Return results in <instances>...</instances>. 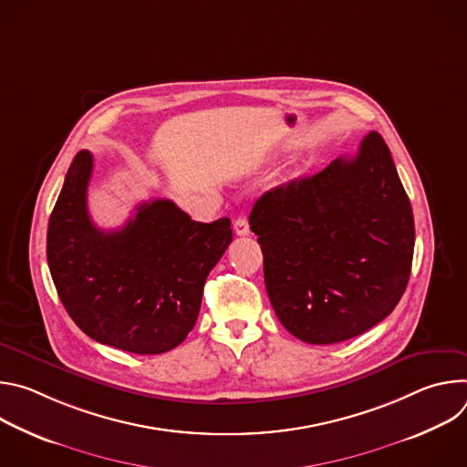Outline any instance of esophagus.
I'll list each match as a JSON object with an SVG mask.
<instances>
[{"mask_svg": "<svg viewBox=\"0 0 467 467\" xmlns=\"http://www.w3.org/2000/svg\"><path fill=\"white\" fill-rule=\"evenodd\" d=\"M234 233H236L238 236H247V234H249V223H247L245 218H238V220L234 222Z\"/></svg>", "mask_w": 467, "mask_h": 467, "instance_id": "1", "label": "esophagus"}]
</instances>
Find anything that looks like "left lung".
Listing matches in <instances>:
<instances>
[{"mask_svg": "<svg viewBox=\"0 0 467 467\" xmlns=\"http://www.w3.org/2000/svg\"><path fill=\"white\" fill-rule=\"evenodd\" d=\"M272 306L296 338L338 344L382 321L407 290L414 214L382 137L355 157L265 192L249 214Z\"/></svg>", "mask_w": 467, "mask_h": 467, "instance_id": "obj_1", "label": "left lung"}]
</instances>
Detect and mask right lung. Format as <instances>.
I'll return each instance as SVG.
<instances>
[{
  "label": "right lung",
  "instance_id": "1",
  "mask_svg": "<svg viewBox=\"0 0 467 467\" xmlns=\"http://www.w3.org/2000/svg\"><path fill=\"white\" fill-rule=\"evenodd\" d=\"M94 168L79 151L47 225V264L58 297L92 340L161 355L193 328L203 286L233 240L231 220L193 222L170 199L137 207L121 229L101 231L87 209Z\"/></svg>",
  "mask_w": 467,
  "mask_h": 467
}]
</instances>
